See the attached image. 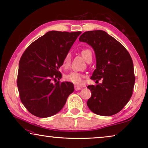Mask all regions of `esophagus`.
<instances>
[{"label":"esophagus","mask_w":148,"mask_h":148,"mask_svg":"<svg viewBox=\"0 0 148 148\" xmlns=\"http://www.w3.org/2000/svg\"><path fill=\"white\" fill-rule=\"evenodd\" d=\"M81 88H82V87L79 86H77V85L74 86V89H75V90H76V91L81 90Z\"/></svg>","instance_id":"34e87169"}]
</instances>
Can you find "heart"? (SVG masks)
Returning <instances> with one entry per match:
<instances>
[{
  "instance_id": "heart-1",
  "label": "heart",
  "mask_w": 148,
  "mask_h": 148,
  "mask_svg": "<svg viewBox=\"0 0 148 148\" xmlns=\"http://www.w3.org/2000/svg\"><path fill=\"white\" fill-rule=\"evenodd\" d=\"M81 54L82 57L84 58L86 61L88 62L90 59H92V52L91 50L85 49L81 51ZM71 56L69 53H67L64 57L62 61V67L64 68H67L70 65ZM85 75L77 72H71L69 74L65 75V79L66 81L73 82V84L81 85L84 83V78Z\"/></svg>"
}]
</instances>
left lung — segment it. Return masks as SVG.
<instances>
[{
  "label": "left lung",
  "instance_id": "8db88e82",
  "mask_svg": "<svg viewBox=\"0 0 148 148\" xmlns=\"http://www.w3.org/2000/svg\"><path fill=\"white\" fill-rule=\"evenodd\" d=\"M79 40L93 48L97 69L91 79L103 81L88 86L91 97L87 105L97 115H115L122 110L132 95L135 75L132 58L121 43L104 31L84 32Z\"/></svg>",
  "mask_w": 148,
  "mask_h": 148
}]
</instances>
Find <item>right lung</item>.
Segmentation results:
<instances>
[{
    "mask_svg": "<svg viewBox=\"0 0 148 148\" xmlns=\"http://www.w3.org/2000/svg\"><path fill=\"white\" fill-rule=\"evenodd\" d=\"M81 33L50 31L24 51L19 63L17 85L21 101L33 115L45 118L56 114L74 91L72 82H60L57 79L62 77L58 69Z\"/></svg>",
    "mask_w": 148,
    "mask_h": 148,
    "instance_id": "add662e5",
    "label": "right lung"
}]
</instances>
